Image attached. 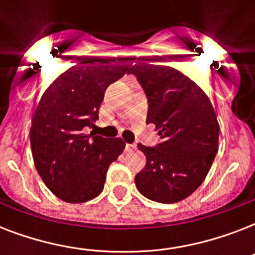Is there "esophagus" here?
Returning a JSON list of instances; mask_svg holds the SVG:
<instances>
[{"label":"esophagus","instance_id":"obj_1","mask_svg":"<svg viewBox=\"0 0 255 255\" xmlns=\"http://www.w3.org/2000/svg\"><path fill=\"white\" fill-rule=\"evenodd\" d=\"M133 149H136L135 144H126V151L131 152V151H133Z\"/></svg>","mask_w":255,"mask_h":255}]
</instances>
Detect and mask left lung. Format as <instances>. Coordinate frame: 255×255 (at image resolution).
<instances>
[{
    "label": "left lung",
    "mask_w": 255,
    "mask_h": 255,
    "mask_svg": "<svg viewBox=\"0 0 255 255\" xmlns=\"http://www.w3.org/2000/svg\"><path fill=\"white\" fill-rule=\"evenodd\" d=\"M155 58H137L133 74L148 98L147 124L163 141L137 144L147 157L136 174V188L152 201L173 204L193 193L205 180L218 151L220 126L209 98L192 79Z\"/></svg>",
    "instance_id": "obj_1"
}]
</instances>
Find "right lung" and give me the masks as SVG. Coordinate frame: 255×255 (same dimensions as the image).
Returning <instances> with one entry per match:
<instances>
[{
	"instance_id": "1",
	"label": "right lung",
	"mask_w": 255,
	"mask_h": 255,
	"mask_svg": "<svg viewBox=\"0 0 255 255\" xmlns=\"http://www.w3.org/2000/svg\"><path fill=\"white\" fill-rule=\"evenodd\" d=\"M115 59L82 58L42 95L30 128L34 165L62 201L81 204L102 193L106 173L126 148L123 139L87 135L104 92L128 71Z\"/></svg>"
}]
</instances>
